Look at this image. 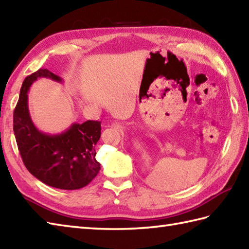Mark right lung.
I'll list each match as a JSON object with an SVG mask.
<instances>
[{
  "instance_id": "add662e5",
  "label": "right lung",
  "mask_w": 249,
  "mask_h": 249,
  "mask_svg": "<svg viewBox=\"0 0 249 249\" xmlns=\"http://www.w3.org/2000/svg\"><path fill=\"white\" fill-rule=\"evenodd\" d=\"M37 79L63 83L60 76L40 69L24 79L14 111V134L24 166L47 186L77 190L89 184L100 170L95 145L101 135L100 122L72 123L60 134L38 130L31 120L28 92Z\"/></svg>"
}]
</instances>
